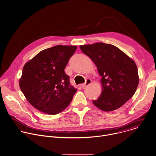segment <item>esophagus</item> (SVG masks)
<instances>
[{
	"mask_svg": "<svg viewBox=\"0 0 156 156\" xmlns=\"http://www.w3.org/2000/svg\"><path fill=\"white\" fill-rule=\"evenodd\" d=\"M91 82H92L91 80H90V79H89V78H88V79H87V80H86V82H85L84 84H81V87H82L83 88H84V87H86L87 85H89V84H90V83H91Z\"/></svg>",
	"mask_w": 156,
	"mask_h": 156,
	"instance_id": "1",
	"label": "esophagus"
}]
</instances>
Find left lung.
<instances>
[{
    "instance_id": "obj_1",
    "label": "left lung",
    "mask_w": 156,
    "mask_h": 156,
    "mask_svg": "<svg viewBox=\"0 0 156 156\" xmlns=\"http://www.w3.org/2000/svg\"><path fill=\"white\" fill-rule=\"evenodd\" d=\"M80 48L94 61L102 77L103 91L92 101L94 105L106 112L122 106L134 95L139 84L135 62L111 44L98 42L81 45Z\"/></svg>"
}]
</instances>
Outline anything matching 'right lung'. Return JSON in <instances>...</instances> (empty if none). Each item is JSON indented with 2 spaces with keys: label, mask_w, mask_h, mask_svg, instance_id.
Segmentation results:
<instances>
[{
  "label": "right lung",
  "mask_w": 156,
  "mask_h": 156,
  "mask_svg": "<svg viewBox=\"0 0 156 156\" xmlns=\"http://www.w3.org/2000/svg\"><path fill=\"white\" fill-rule=\"evenodd\" d=\"M76 48L75 45L54 46L40 51L25 64L19 86L36 109L55 115L70 105L77 89L70 85L64 69Z\"/></svg>",
  "instance_id": "right-lung-1"
}]
</instances>
